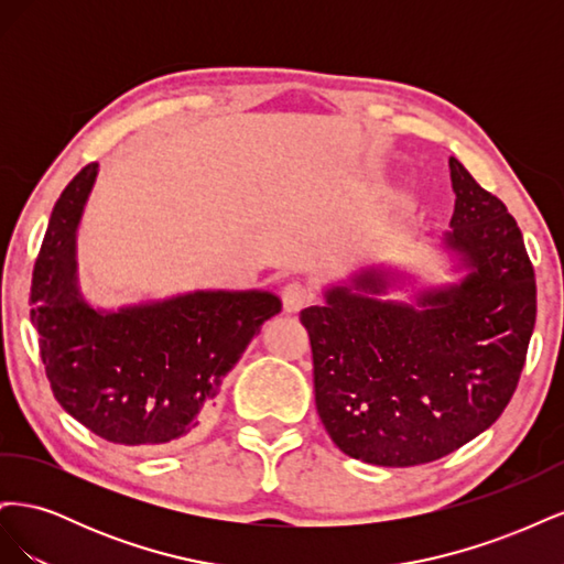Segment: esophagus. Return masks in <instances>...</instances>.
<instances>
[{
    "mask_svg": "<svg viewBox=\"0 0 564 564\" xmlns=\"http://www.w3.org/2000/svg\"><path fill=\"white\" fill-rule=\"evenodd\" d=\"M313 299H315L313 289L308 284H303V282H289L282 289V305H284L286 313L303 311L305 305L313 303Z\"/></svg>",
    "mask_w": 564,
    "mask_h": 564,
    "instance_id": "esophagus-1",
    "label": "esophagus"
}]
</instances>
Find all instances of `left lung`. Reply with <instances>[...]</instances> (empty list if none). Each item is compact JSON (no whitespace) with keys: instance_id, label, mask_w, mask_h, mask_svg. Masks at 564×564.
I'll return each mask as SVG.
<instances>
[{"instance_id":"8db88e82","label":"left lung","mask_w":564,"mask_h":564,"mask_svg":"<svg viewBox=\"0 0 564 564\" xmlns=\"http://www.w3.org/2000/svg\"><path fill=\"white\" fill-rule=\"evenodd\" d=\"M456 193L445 245L466 280L419 308L332 289L301 313L317 414L334 445L377 466H419L464 447L518 388L536 322V280L506 204L449 158ZM381 294L377 272L357 278Z\"/></svg>"}]
</instances>
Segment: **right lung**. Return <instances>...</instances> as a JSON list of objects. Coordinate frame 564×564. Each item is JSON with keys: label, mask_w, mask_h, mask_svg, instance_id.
I'll return each mask as SVG.
<instances>
[{"label": "right lung", "mask_w": 564, "mask_h": 564, "mask_svg": "<svg viewBox=\"0 0 564 564\" xmlns=\"http://www.w3.org/2000/svg\"><path fill=\"white\" fill-rule=\"evenodd\" d=\"M98 172L67 183L32 268L30 319L51 392L115 445L166 447L193 435L228 371L282 308L268 292H197L119 313L82 301L75 232Z\"/></svg>", "instance_id": "add662e5"}]
</instances>
